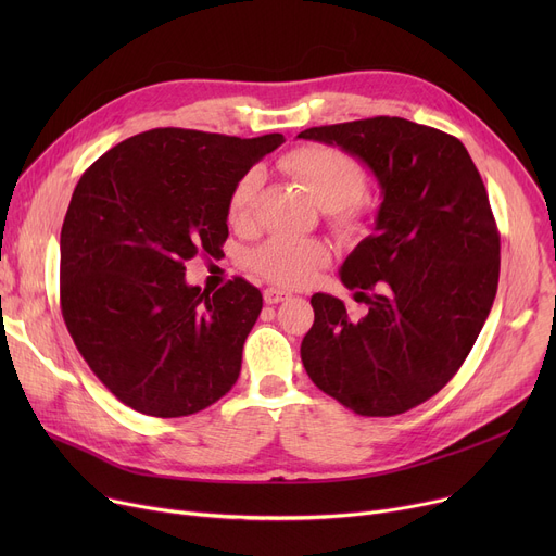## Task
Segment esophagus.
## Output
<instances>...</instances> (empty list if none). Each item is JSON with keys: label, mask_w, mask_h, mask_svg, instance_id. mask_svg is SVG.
I'll return each mask as SVG.
<instances>
[{"label": "esophagus", "mask_w": 556, "mask_h": 556, "mask_svg": "<svg viewBox=\"0 0 556 556\" xmlns=\"http://www.w3.org/2000/svg\"><path fill=\"white\" fill-rule=\"evenodd\" d=\"M290 300V293H286V290L281 288H266L263 290V302L266 304H279V302H286Z\"/></svg>", "instance_id": "obj_1"}]
</instances>
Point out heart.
Masks as SVG:
<instances>
[{"instance_id": "heart-1", "label": "heart", "mask_w": 556, "mask_h": 556, "mask_svg": "<svg viewBox=\"0 0 556 556\" xmlns=\"http://www.w3.org/2000/svg\"><path fill=\"white\" fill-rule=\"evenodd\" d=\"M281 164L319 207L336 214L342 227L354 229L361 225V195L367 187V173L352 155L333 146L308 143L290 151ZM261 185L263 170L258 166L248 168L233 182L227 198V218L231 225L241 227L252 220ZM250 263L266 279L300 288L311 283L327 266L329 250L313 239L275 237L252 252Z\"/></svg>"}]
</instances>
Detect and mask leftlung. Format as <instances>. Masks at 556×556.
<instances>
[{"instance_id":"obj_1","label":"left lung","mask_w":556,"mask_h":556,"mask_svg":"<svg viewBox=\"0 0 556 556\" xmlns=\"http://www.w3.org/2000/svg\"><path fill=\"white\" fill-rule=\"evenodd\" d=\"M381 187L374 233L340 268L367 315L338 298H311L302 340L311 381L363 417H394L440 392L476 344L498 290L501 237L464 143L401 116L308 128Z\"/></svg>"}]
</instances>
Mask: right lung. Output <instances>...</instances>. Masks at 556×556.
Masks as SVG:
<instances>
[{"mask_svg":"<svg viewBox=\"0 0 556 556\" xmlns=\"http://www.w3.org/2000/svg\"><path fill=\"white\" fill-rule=\"evenodd\" d=\"M281 141L155 128L80 175L61 231L63 317L85 363L132 410L195 415L237 383L263 298L241 277L200 293L185 261L220 252L233 182Z\"/></svg>","mask_w":556,"mask_h":556,"instance_id":"1","label":"right lung"}]
</instances>
